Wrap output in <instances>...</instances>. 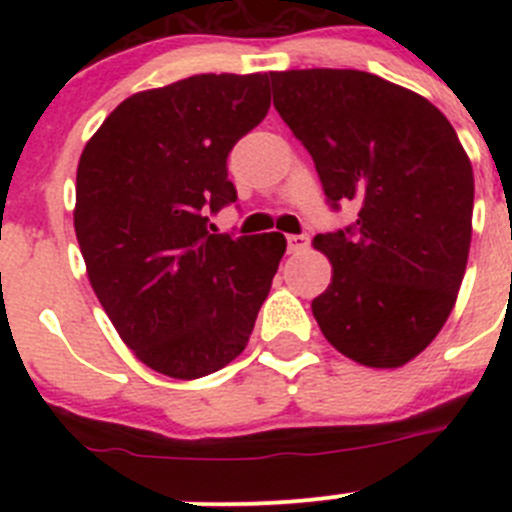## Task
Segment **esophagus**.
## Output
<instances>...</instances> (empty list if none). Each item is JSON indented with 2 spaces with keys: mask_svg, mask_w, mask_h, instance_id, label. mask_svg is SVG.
Masks as SVG:
<instances>
[{
  "mask_svg": "<svg viewBox=\"0 0 512 512\" xmlns=\"http://www.w3.org/2000/svg\"><path fill=\"white\" fill-rule=\"evenodd\" d=\"M309 237L307 235H287V250L289 252H302L307 250Z\"/></svg>",
  "mask_w": 512,
  "mask_h": 512,
  "instance_id": "esophagus-1",
  "label": "esophagus"
}]
</instances>
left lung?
I'll list each match as a JSON object with an SVG mask.
<instances>
[{"label":"left lung","instance_id":"obj_1","mask_svg":"<svg viewBox=\"0 0 512 512\" xmlns=\"http://www.w3.org/2000/svg\"><path fill=\"white\" fill-rule=\"evenodd\" d=\"M270 79L329 205L359 208L347 230L314 237L332 262L314 319L356 364H409L441 332L466 275L471 160L431 101L381 76L299 69Z\"/></svg>","mask_w":512,"mask_h":512}]
</instances>
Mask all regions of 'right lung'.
I'll return each instance as SVG.
<instances>
[{
    "label": "right lung",
    "instance_id": "1",
    "mask_svg": "<svg viewBox=\"0 0 512 512\" xmlns=\"http://www.w3.org/2000/svg\"><path fill=\"white\" fill-rule=\"evenodd\" d=\"M267 108V74H198L128 96L81 153L86 275L126 347L170 379L242 354L287 250L280 232H208V215L237 200L227 153Z\"/></svg>",
    "mask_w": 512,
    "mask_h": 512
}]
</instances>
